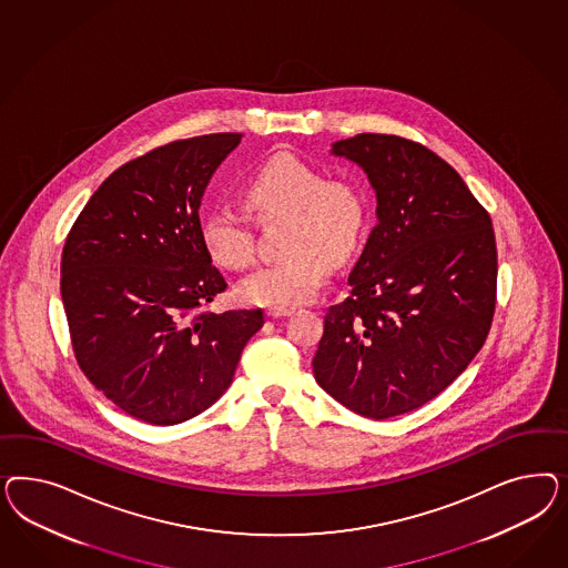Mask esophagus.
Returning <instances> with one entry per match:
<instances>
[{
    "instance_id": "1",
    "label": "esophagus",
    "mask_w": 568,
    "mask_h": 568,
    "mask_svg": "<svg viewBox=\"0 0 568 568\" xmlns=\"http://www.w3.org/2000/svg\"><path fill=\"white\" fill-rule=\"evenodd\" d=\"M292 308H268L266 310V316L268 318H285V316H292Z\"/></svg>"
}]
</instances>
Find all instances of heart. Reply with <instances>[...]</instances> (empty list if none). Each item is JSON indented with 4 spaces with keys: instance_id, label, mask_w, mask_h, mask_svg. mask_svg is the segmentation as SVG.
Wrapping results in <instances>:
<instances>
[{
    "instance_id": "obj_1",
    "label": "heart",
    "mask_w": 568,
    "mask_h": 568,
    "mask_svg": "<svg viewBox=\"0 0 568 568\" xmlns=\"http://www.w3.org/2000/svg\"><path fill=\"white\" fill-rule=\"evenodd\" d=\"M243 202L258 221L287 219L283 258L243 276L245 304L292 308L314 300L333 271L358 247L368 224V197L358 181L325 179L293 154H276L243 181ZM204 247L219 266L240 271L256 254L250 221L233 207H212L202 221Z\"/></svg>"
}]
</instances>
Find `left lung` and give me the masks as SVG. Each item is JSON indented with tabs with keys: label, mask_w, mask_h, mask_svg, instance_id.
I'll return each instance as SVG.
<instances>
[{
	"label": "left lung",
	"mask_w": 568,
	"mask_h": 568,
	"mask_svg": "<svg viewBox=\"0 0 568 568\" xmlns=\"http://www.w3.org/2000/svg\"><path fill=\"white\" fill-rule=\"evenodd\" d=\"M366 172L377 226L325 314L318 385L383 420L439 396L481 349L496 312L491 219L463 176L425 145L361 133L333 143Z\"/></svg>",
	"instance_id": "1"
}]
</instances>
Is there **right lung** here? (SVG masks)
Returning <instances> with one entry per match:
<instances>
[{
    "mask_svg": "<svg viewBox=\"0 0 568 568\" xmlns=\"http://www.w3.org/2000/svg\"><path fill=\"white\" fill-rule=\"evenodd\" d=\"M240 133L179 139L122 164L91 195L62 250L74 358L121 410L150 425L204 413L231 385L262 310L207 304L226 290L200 204Z\"/></svg>",
    "mask_w": 568,
    "mask_h": 568,
    "instance_id": "obj_1",
    "label": "right lung"
}]
</instances>
